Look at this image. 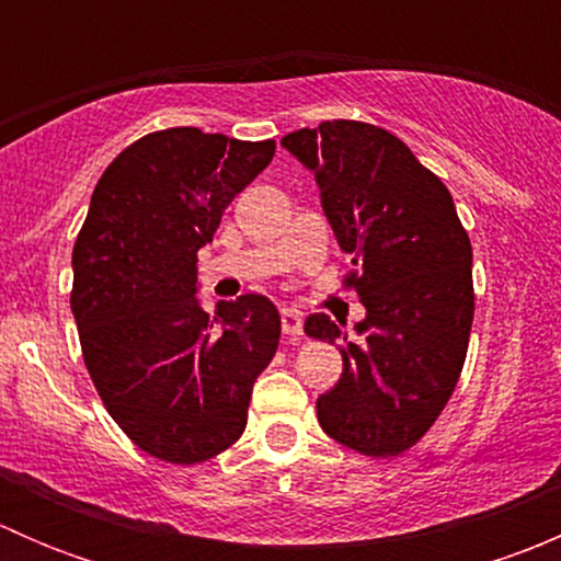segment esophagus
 <instances>
[{"label": "esophagus", "instance_id": "esophagus-1", "mask_svg": "<svg viewBox=\"0 0 561 561\" xmlns=\"http://www.w3.org/2000/svg\"><path fill=\"white\" fill-rule=\"evenodd\" d=\"M282 331L287 333V336L298 339L304 333V317L301 312H296V309H282Z\"/></svg>", "mask_w": 561, "mask_h": 561}]
</instances>
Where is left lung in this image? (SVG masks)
<instances>
[{
    "instance_id": "8db88e82",
    "label": "left lung",
    "mask_w": 561,
    "mask_h": 561,
    "mask_svg": "<svg viewBox=\"0 0 561 561\" xmlns=\"http://www.w3.org/2000/svg\"><path fill=\"white\" fill-rule=\"evenodd\" d=\"M282 146L314 173L339 247L353 254L366 317L358 342L325 312L304 331L336 342L344 369L317 399V421L364 456H399L432 428L454 393L472 328V244L448 186L388 129L322 122Z\"/></svg>"
}]
</instances>
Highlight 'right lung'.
<instances>
[{
	"label": "right lung",
	"instance_id": "obj_1",
	"mask_svg": "<svg viewBox=\"0 0 561 561\" xmlns=\"http://www.w3.org/2000/svg\"><path fill=\"white\" fill-rule=\"evenodd\" d=\"M274 149L162 129L124 149L92 192L72 249L83 360L113 421L162 461L201 463L230 448L279 344V312L265 296L219 301L214 317L195 296L197 249Z\"/></svg>",
	"mask_w": 561,
	"mask_h": 561
}]
</instances>
